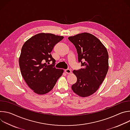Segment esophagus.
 <instances>
[{
  "label": "esophagus",
  "instance_id": "1",
  "mask_svg": "<svg viewBox=\"0 0 130 130\" xmlns=\"http://www.w3.org/2000/svg\"><path fill=\"white\" fill-rule=\"evenodd\" d=\"M65 72L67 74H69L71 73V70L70 69H66L65 70Z\"/></svg>",
  "mask_w": 130,
  "mask_h": 130
}]
</instances>
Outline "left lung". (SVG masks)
<instances>
[{"mask_svg":"<svg viewBox=\"0 0 130 130\" xmlns=\"http://www.w3.org/2000/svg\"><path fill=\"white\" fill-rule=\"evenodd\" d=\"M68 40L75 45L82 67L73 71L77 81L71 88L79 96L88 97L98 90L105 78L108 69L107 50L98 39L88 33L70 36Z\"/></svg>","mask_w":130,"mask_h":130,"instance_id":"obj_1","label":"left lung"}]
</instances>
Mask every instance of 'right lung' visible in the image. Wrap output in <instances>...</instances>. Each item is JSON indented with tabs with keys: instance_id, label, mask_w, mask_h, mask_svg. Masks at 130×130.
Segmentation results:
<instances>
[{
	"instance_id": "obj_1",
	"label": "right lung",
	"mask_w": 130,
	"mask_h": 130,
	"mask_svg": "<svg viewBox=\"0 0 130 130\" xmlns=\"http://www.w3.org/2000/svg\"><path fill=\"white\" fill-rule=\"evenodd\" d=\"M63 36L51 33H39L25 43L21 50L19 65L22 75L35 93L50 91L62 75L63 70L54 67L55 60L51 54L54 46ZM50 61L52 64L48 65Z\"/></svg>"
}]
</instances>
